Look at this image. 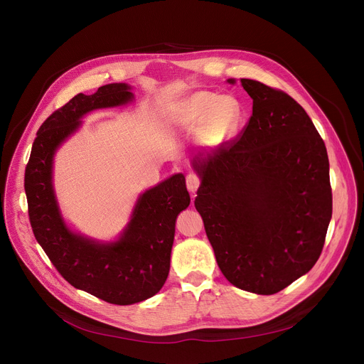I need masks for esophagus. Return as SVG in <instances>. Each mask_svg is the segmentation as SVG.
<instances>
[{
    "label": "esophagus",
    "instance_id": "esophagus-1",
    "mask_svg": "<svg viewBox=\"0 0 364 364\" xmlns=\"http://www.w3.org/2000/svg\"><path fill=\"white\" fill-rule=\"evenodd\" d=\"M186 183H187V188H188V191H190V193H196V191L198 190L200 184H201V180H200V177H198L197 174L190 173V174L187 176Z\"/></svg>",
    "mask_w": 364,
    "mask_h": 364
}]
</instances>
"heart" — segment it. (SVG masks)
<instances>
[{
	"label": "heart",
	"mask_w": 364,
	"mask_h": 364,
	"mask_svg": "<svg viewBox=\"0 0 364 364\" xmlns=\"http://www.w3.org/2000/svg\"><path fill=\"white\" fill-rule=\"evenodd\" d=\"M240 103L232 96H219L200 92L187 102L181 122H197L204 119L205 132L212 138L225 139L236 132L242 121Z\"/></svg>",
	"instance_id": "heart-1"
}]
</instances>
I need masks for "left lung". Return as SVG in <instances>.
<instances>
[{
	"instance_id": "1",
	"label": "left lung",
	"mask_w": 364,
	"mask_h": 364,
	"mask_svg": "<svg viewBox=\"0 0 364 364\" xmlns=\"http://www.w3.org/2000/svg\"><path fill=\"white\" fill-rule=\"evenodd\" d=\"M240 83L252 117L228 148L193 159L201 180L194 205L226 279L272 295L321 255L333 213L330 164L296 100L257 80Z\"/></svg>"
}]
</instances>
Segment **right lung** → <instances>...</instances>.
Instances as JSON below:
<instances>
[{"instance_id":"1","label":"right lung","mask_w":364,"mask_h":364,"mask_svg":"<svg viewBox=\"0 0 364 364\" xmlns=\"http://www.w3.org/2000/svg\"><path fill=\"white\" fill-rule=\"evenodd\" d=\"M132 100L127 83L105 85L93 95L72 97L40 127L24 177L33 233L51 264L75 288L117 305L148 299L166 284L176 219L190 204L186 178L178 173L145 190L119 237L99 242L66 225L53 187V159L86 114Z\"/></svg>"}]
</instances>
